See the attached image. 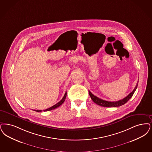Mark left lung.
<instances>
[{"instance_id":"obj_1","label":"left lung","mask_w":152,"mask_h":152,"mask_svg":"<svg viewBox=\"0 0 152 152\" xmlns=\"http://www.w3.org/2000/svg\"><path fill=\"white\" fill-rule=\"evenodd\" d=\"M137 85H138V83L137 84V85H136V87L134 88V91L131 93H130L126 97L121 99L119 101H115V102H111V101H107L103 100L101 98L97 97V96L93 95L90 91H89V93L90 97L91 98V99L93 100V101L99 106H103V107H119V106H121V105H123L124 104H125L132 97L134 91L137 88Z\"/></svg>"}]
</instances>
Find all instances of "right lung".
Instances as JSON below:
<instances>
[{
	"label": "right lung",
	"instance_id": "right-lung-1",
	"mask_svg": "<svg viewBox=\"0 0 152 152\" xmlns=\"http://www.w3.org/2000/svg\"><path fill=\"white\" fill-rule=\"evenodd\" d=\"M66 96H67V91L65 93L64 97H63V98L61 99V101H60L59 102H58V103H56V104H55V105L53 106L52 107H50V108L48 109L44 110H43V111H47L52 110H54L55 109H56L57 107H59V106H61V104L62 103H63V102H64V101H65V99H66ZM34 111H37V112H41V111H42V110H34Z\"/></svg>",
	"mask_w": 152,
	"mask_h": 152
}]
</instances>
